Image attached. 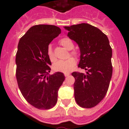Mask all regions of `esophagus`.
Segmentation results:
<instances>
[{"label": "esophagus", "mask_w": 129, "mask_h": 129, "mask_svg": "<svg viewBox=\"0 0 129 129\" xmlns=\"http://www.w3.org/2000/svg\"><path fill=\"white\" fill-rule=\"evenodd\" d=\"M69 75H70V74H64V76H65L66 77H68V76H69Z\"/></svg>", "instance_id": "obj_1"}]
</instances>
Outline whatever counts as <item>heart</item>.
I'll return each instance as SVG.
<instances>
[{
	"label": "heart",
	"mask_w": 129,
	"mask_h": 129,
	"mask_svg": "<svg viewBox=\"0 0 129 129\" xmlns=\"http://www.w3.org/2000/svg\"><path fill=\"white\" fill-rule=\"evenodd\" d=\"M59 43L63 47L67 48V50H72L74 46L72 41L68 37H64V38L61 39ZM70 54L72 55L77 57L78 53L76 50H72L70 52ZM47 55L51 62H53V61H55V56L51 45H49L47 48ZM76 63V62L74 58L70 57L67 60H64V61H56L53 64V69L55 71L59 72H70L75 67Z\"/></svg>",
	"instance_id": "b5f03b06"
}]
</instances>
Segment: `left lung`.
<instances>
[{"instance_id":"left-lung-1","label":"left lung","mask_w":129,"mask_h":129,"mask_svg":"<svg viewBox=\"0 0 129 129\" xmlns=\"http://www.w3.org/2000/svg\"><path fill=\"white\" fill-rule=\"evenodd\" d=\"M68 36L80 48L78 67L86 74L74 72L75 100L83 108H92L107 94L112 74V48L109 39L100 29L86 23L64 26Z\"/></svg>"}]
</instances>
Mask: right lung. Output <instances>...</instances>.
<instances>
[{
	"mask_svg": "<svg viewBox=\"0 0 129 129\" xmlns=\"http://www.w3.org/2000/svg\"><path fill=\"white\" fill-rule=\"evenodd\" d=\"M54 25L31 27L20 38L16 53V77L20 92L31 105L41 110L53 108L64 81L61 72L48 76L52 64L47 55L49 44L61 34Z\"/></svg>",
	"mask_w": 129,
	"mask_h": 129,
	"instance_id": "right-lung-1",
	"label": "right lung"
}]
</instances>
